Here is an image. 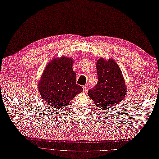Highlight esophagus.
<instances>
[{
	"label": "esophagus",
	"instance_id": "1",
	"mask_svg": "<svg viewBox=\"0 0 159 159\" xmlns=\"http://www.w3.org/2000/svg\"><path fill=\"white\" fill-rule=\"evenodd\" d=\"M83 91L84 93H86V92L87 91V86L85 85V86H83Z\"/></svg>",
	"mask_w": 159,
	"mask_h": 159
}]
</instances>
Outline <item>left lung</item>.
<instances>
[{
	"label": "left lung",
	"instance_id": "left-lung-1",
	"mask_svg": "<svg viewBox=\"0 0 159 159\" xmlns=\"http://www.w3.org/2000/svg\"><path fill=\"white\" fill-rule=\"evenodd\" d=\"M98 82L88 95L101 110L110 109L124 100L127 86L122 72L115 60L100 57L96 63Z\"/></svg>",
	"mask_w": 159,
	"mask_h": 159
}]
</instances>
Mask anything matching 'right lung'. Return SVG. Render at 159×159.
I'll return each mask as SVG.
<instances>
[{
  "label": "right lung",
  "mask_w": 159,
  "mask_h": 159,
  "mask_svg": "<svg viewBox=\"0 0 159 159\" xmlns=\"http://www.w3.org/2000/svg\"><path fill=\"white\" fill-rule=\"evenodd\" d=\"M72 57L62 56L49 61L38 82V89L45 104L55 109L67 106L75 96L83 91L76 84Z\"/></svg>",
  "instance_id": "1"
}]
</instances>
